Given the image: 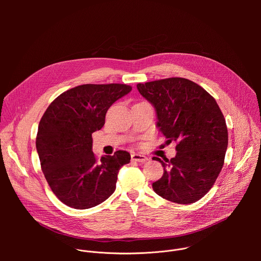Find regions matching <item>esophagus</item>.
Here are the masks:
<instances>
[{
    "label": "esophagus",
    "mask_w": 261,
    "mask_h": 261,
    "mask_svg": "<svg viewBox=\"0 0 261 261\" xmlns=\"http://www.w3.org/2000/svg\"><path fill=\"white\" fill-rule=\"evenodd\" d=\"M131 160L135 161V162H139V163H144L147 161V157L140 155V154H132L131 155Z\"/></svg>",
    "instance_id": "1"
}]
</instances>
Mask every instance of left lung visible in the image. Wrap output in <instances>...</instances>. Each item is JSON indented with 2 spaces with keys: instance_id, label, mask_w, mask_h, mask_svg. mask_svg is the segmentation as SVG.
<instances>
[{
  "instance_id": "left-lung-1",
  "label": "left lung",
  "mask_w": 261,
  "mask_h": 261,
  "mask_svg": "<svg viewBox=\"0 0 261 261\" xmlns=\"http://www.w3.org/2000/svg\"><path fill=\"white\" fill-rule=\"evenodd\" d=\"M137 90L157 113V126L176 155L154 157L164 167L154 191L179 204L193 203L214 186L224 164L228 144L226 122L215 98L197 84L170 77L138 84Z\"/></svg>"
}]
</instances>
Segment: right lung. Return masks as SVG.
<instances>
[{"mask_svg": "<svg viewBox=\"0 0 261 261\" xmlns=\"http://www.w3.org/2000/svg\"><path fill=\"white\" fill-rule=\"evenodd\" d=\"M131 90L122 84L82 85L62 93L45 110L36 148L51 191L66 205L90 208L115 192L118 172L131 156L117 151L99 160L92 134L104 126L108 108Z\"/></svg>", "mask_w": 261, "mask_h": 261, "instance_id": "obj_1", "label": "right lung"}]
</instances>
